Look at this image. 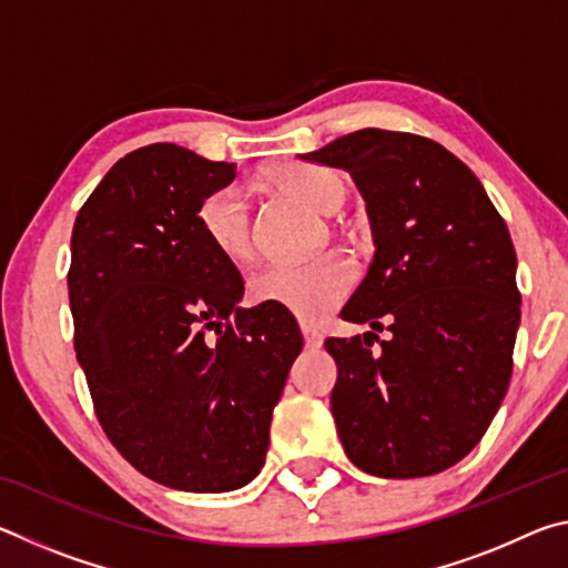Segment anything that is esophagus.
I'll use <instances>...</instances> for the list:
<instances>
[{
  "label": "esophagus",
  "mask_w": 568,
  "mask_h": 568,
  "mask_svg": "<svg viewBox=\"0 0 568 568\" xmlns=\"http://www.w3.org/2000/svg\"><path fill=\"white\" fill-rule=\"evenodd\" d=\"M301 331H303V341H305V348H321L323 345V335L315 331V328H311V325H301Z\"/></svg>",
  "instance_id": "esophagus-1"
}]
</instances>
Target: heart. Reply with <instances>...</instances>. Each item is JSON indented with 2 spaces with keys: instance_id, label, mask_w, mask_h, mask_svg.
<instances>
[{
  "instance_id": "1",
  "label": "heart",
  "mask_w": 568,
  "mask_h": 568,
  "mask_svg": "<svg viewBox=\"0 0 568 568\" xmlns=\"http://www.w3.org/2000/svg\"><path fill=\"white\" fill-rule=\"evenodd\" d=\"M267 182L287 197L321 215H333L343 205L345 185L333 170L313 162H283L267 172ZM200 233L227 263H247L255 253L253 223L243 187L225 185L210 192L197 207ZM355 283L348 261L325 255L305 265H267L250 277V301L281 307L295 318L315 323L343 303Z\"/></svg>"
}]
</instances>
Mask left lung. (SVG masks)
Returning <instances> with one entry per match:
<instances>
[{
  "mask_svg": "<svg viewBox=\"0 0 568 568\" xmlns=\"http://www.w3.org/2000/svg\"><path fill=\"white\" fill-rule=\"evenodd\" d=\"M301 158L351 172L371 220L376 253L341 318L392 331L325 341L341 444L371 476L440 474L484 438L511 381L508 227L474 172L420 134L365 128Z\"/></svg>",
  "mask_w": 568,
  "mask_h": 568,
  "instance_id": "left-lung-1",
  "label": "left lung"
}]
</instances>
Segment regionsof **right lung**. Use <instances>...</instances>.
I'll return each instance as SVG.
<instances>
[{"label":"right lung","mask_w":568,"mask_h":568,"mask_svg":"<svg viewBox=\"0 0 568 568\" xmlns=\"http://www.w3.org/2000/svg\"><path fill=\"white\" fill-rule=\"evenodd\" d=\"M233 180V162L158 142L114 162L72 230L74 351L100 426L142 476L190 494L261 474L303 348L291 313L237 305L243 277L200 233V203Z\"/></svg>","instance_id":"1"}]
</instances>
